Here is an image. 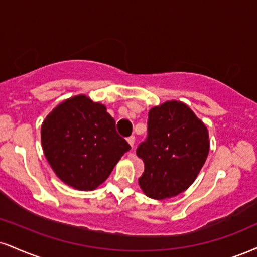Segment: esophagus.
Listing matches in <instances>:
<instances>
[{
	"label": "esophagus",
	"instance_id": "obj_1",
	"mask_svg": "<svg viewBox=\"0 0 257 257\" xmlns=\"http://www.w3.org/2000/svg\"><path fill=\"white\" fill-rule=\"evenodd\" d=\"M126 141L129 142V145H131L132 147H134V144H135V137H134V135H132V137H129L128 139H126Z\"/></svg>",
	"mask_w": 257,
	"mask_h": 257
}]
</instances>
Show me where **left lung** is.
I'll return each instance as SVG.
<instances>
[{
    "mask_svg": "<svg viewBox=\"0 0 257 257\" xmlns=\"http://www.w3.org/2000/svg\"><path fill=\"white\" fill-rule=\"evenodd\" d=\"M209 151L206 125L187 105L166 101L150 110L147 137L137 148L145 170L139 178L148 197L181 194L195 181Z\"/></svg>",
    "mask_w": 257,
    "mask_h": 257,
    "instance_id": "left-lung-1",
    "label": "left lung"
}]
</instances>
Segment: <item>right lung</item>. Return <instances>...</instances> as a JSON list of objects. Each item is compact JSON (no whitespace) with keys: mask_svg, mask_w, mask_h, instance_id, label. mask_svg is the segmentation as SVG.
Here are the masks:
<instances>
[{"mask_svg":"<svg viewBox=\"0 0 257 257\" xmlns=\"http://www.w3.org/2000/svg\"><path fill=\"white\" fill-rule=\"evenodd\" d=\"M42 145L55 174L79 190H93L103 183L131 150L106 107L85 95L52 110L43 122Z\"/></svg>","mask_w":257,"mask_h":257,"instance_id":"right-lung-1","label":"right lung"}]
</instances>
